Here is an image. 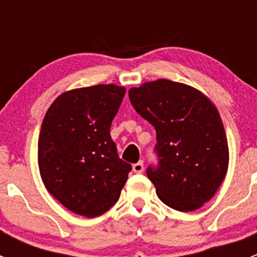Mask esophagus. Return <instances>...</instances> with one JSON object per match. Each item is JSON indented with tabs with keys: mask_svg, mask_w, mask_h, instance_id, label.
<instances>
[{
	"mask_svg": "<svg viewBox=\"0 0 257 257\" xmlns=\"http://www.w3.org/2000/svg\"><path fill=\"white\" fill-rule=\"evenodd\" d=\"M144 170V164H143V162H138V163H136V164L133 165V172L134 173H142Z\"/></svg>",
	"mask_w": 257,
	"mask_h": 257,
	"instance_id": "1",
	"label": "esophagus"
}]
</instances>
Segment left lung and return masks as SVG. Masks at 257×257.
Listing matches in <instances>:
<instances>
[{
    "label": "left lung",
    "instance_id": "left-lung-1",
    "mask_svg": "<svg viewBox=\"0 0 257 257\" xmlns=\"http://www.w3.org/2000/svg\"><path fill=\"white\" fill-rule=\"evenodd\" d=\"M129 99L157 132L158 165L147 169L157 195L178 211L203 206L221 185L229 165L216 107L195 88L168 79L131 88Z\"/></svg>",
    "mask_w": 257,
    "mask_h": 257
}]
</instances>
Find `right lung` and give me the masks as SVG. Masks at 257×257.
I'll list each match as a JSON object with an SVG mask.
<instances>
[{"instance_id": "right-lung-1", "label": "right lung", "mask_w": 257, "mask_h": 257, "mask_svg": "<svg viewBox=\"0 0 257 257\" xmlns=\"http://www.w3.org/2000/svg\"><path fill=\"white\" fill-rule=\"evenodd\" d=\"M125 88L115 84L68 90L46 113L38 167L46 189L74 214L95 217L118 201L132 165L121 160L110 125Z\"/></svg>"}]
</instances>
